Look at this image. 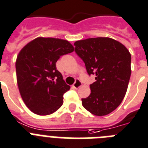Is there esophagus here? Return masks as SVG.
<instances>
[{"mask_svg":"<svg viewBox=\"0 0 148 148\" xmlns=\"http://www.w3.org/2000/svg\"><path fill=\"white\" fill-rule=\"evenodd\" d=\"M82 86V83L80 80H79V79H76L75 83L73 84V88H74L75 89H77V88H79V87H81Z\"/></svg>","mask_w":148,"mask_h":148,"instance_id":"1","label":"esophagus"}]
</instances>
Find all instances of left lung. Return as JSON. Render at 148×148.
<instances>
[{
    "mask_svg": "<svg viewBox=\"0 0 148 148\" xmlns=\"http://www.w3.org/2000/svg\"><path fill=\"white\" fill-rule=\"evenodd\" d=\"M75 52L96 81L91 93L82 99L83 107L97 116L111 113L122 102L131 75V54L121 42L108 37L90 38L74 42Z\"/></svg>",
    "mask_w": 148,
    "mask_h": 148,
    "instance_id": "left-lung-1",
    "label": "left lung"
}]
</instances>
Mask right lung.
Segmentation results:
<instances>
[{
    "mask_svg": "<svg viewBox=\"0 0 148 148\" xmlns=\"http://www.w3.org/2000/svg\"><path fill=\"white\" fill-rule=\"evenodd\" d=\"M74 51L69 41L38 37L21 50L15 62L19 92L29 110L39 115H51L63 103L70 86L56 70L62 55Z\"/></svg>",
    "mask_w": 148,
    "mask_h": 148,
    "instance_id": "right-lung-1",
    "label": "right lung"
}]
</instances>
